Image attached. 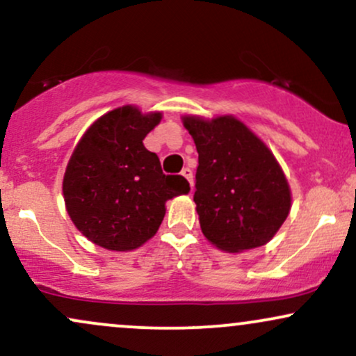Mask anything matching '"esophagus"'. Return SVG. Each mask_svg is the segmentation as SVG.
Listing matches in <instances>:
<instances>
[{"instance_id": "obj_1", "label": "esophagus", "mask_w": 356, "mask_h": 356, "mask_svg": "<svg viewBox=\"0 0 356 356\" xmlns=\"http://www.w3.org/2000/svg\"><path fill=\"white\" fill-rule=\"evenodd\" d=\"M184 177L187 179V181H189V184H191V187H194V181H192V170L189 169V167H184L182 169V172H181Z\"/></svg>"}]
</instances>
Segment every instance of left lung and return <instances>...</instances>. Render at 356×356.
<instances>
[{
	"label": "left lung",
	"instance_id": "1",
	"mask_svg": "<svg viewBox=\"0 0 356 356\" xmlns=\"http://www.w3.org/2000/svg\"><path fill=\"white\" fill-rule=\"evenodd\" d=\"M199 154L194 202L202 234L227 252L264 246L291 209L275 155L231 115L184 117Z\"/></svg>",
	"mask_w": 356,
	"mask_h": 356
}]
</instances>
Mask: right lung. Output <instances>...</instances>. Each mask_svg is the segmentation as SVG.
<instances>
[{
	"mask_svg": "<svg viewBox=\"0 0 356 356\" xmlns=\"http://www.w3.org/2000/svg\"><path fill=\"white\" fill-rule=\"evenodd\" d=\"M125 105L93 122L73 150L63 177L68 216L85 238L110 251H132L157 232L165 201L187 194L182 175L162 172L144 138L161 122Z\"/></svg>",
	"mask_w": 356,
	"mask_h": 356,
	"instance_id": "1",
	"label": "right lung"
}]
</instances>
